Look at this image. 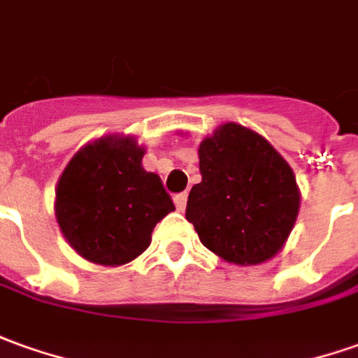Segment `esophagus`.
Listing matches in <instances>:
<instances>
[{
    "label": "esophagus",
    "instance_id": "34e87169",
    "mask_svg": "<svg viewBox=\"0 0 358 358\" xmlns=\"http://www.w3.org/2000/svg\"><path fill=\"white\" fill-rule=\"evenodd\" d=\"M175 206H177V210L183 212L187 208V194L181 193V194H175Z\"/></svg>",
    "mask_w": 358,
    "mask_h": 358
}]
</instances>
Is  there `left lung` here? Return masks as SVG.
Returning a JSON list of instances; mask_svg holds the SVG:
<instances>
[{
  "instance_id": "left-lung-1",
  "label": "left lung",
  "mask_w": 358,
  "mask_h": 358,
  "mask_svg": "<svg viewBox=\"0 0 358 358\" xmlns=\"http://www.w3.org/2000/svg\"><path fill=\"white\" fill-rule=\"evenodd\" d=\"M199 169L185 216L204 248L241 267L275 257L300 210L287 159L255 130L224 122L201 142Z\"/></svg>"
}]
</instances>
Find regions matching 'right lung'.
<instances>
[{
  "instance_id": "add662e5",
  "label": "right lung",
  "mask_w": 358,
  "mask_h": 358,
  "mask_svg": "<svg viewBox=\"0 0 358 358\" xmlns=\"http://www.w3.org/2000/svg\"><path fill=\"white\" fill-rule=\"evenodd\" d=\"M146 148L134 136L107 134L80 148L64 167L54 214L80 257L120 267L152 243L155 224L175 210L159 175L142 167Z\"/></svg>"
}]
</instances>
